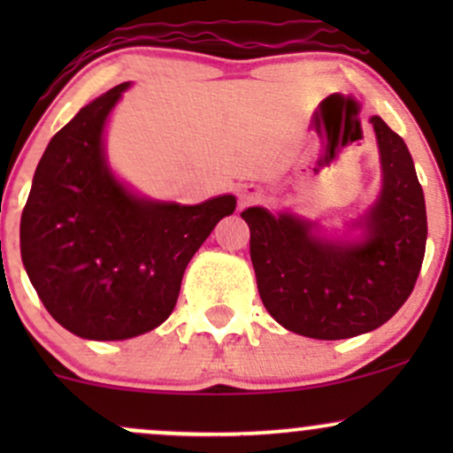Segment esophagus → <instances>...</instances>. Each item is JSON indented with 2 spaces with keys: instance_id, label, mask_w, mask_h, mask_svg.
<instances>
[{
  "instance_id": "34e87169",
  "label": "esophagus",
  "mask_w": 453,
  "mask_h": 453,
  "mask_svg": "<svg viewBox=\"0 0 453 453\" xmlns=\"http://www.w3.org/2000/svg\"><path fill=\"white\" fill-rule=\"evenodd\" d=\"M253 200H256V194H251V191H244V194H241L242 204H251Z\"/></svg>"
}]
</instances>
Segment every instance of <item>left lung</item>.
I'll return each mask as SVG.
<instances>
[{
  "mask_svg": "<svg viewBox=\"0 0 453 453\" xmlns=\"http://www.w3.org/2000/svg\"><path fill=\"white\" fill-rule=\"evenodd\" d=\"M381 153L383 189L368 211V236L357 244L317 238L292 215L247 209L251 262L266 311L296 334L339 341L383 326L407 303L426 251L424 191L407 144L371 119Z\"/></svg>",
  "mask_w": 453,
  "mask_h": 453,
  "instance_id": "1",
  "label": "left lung"
}]
</instances>
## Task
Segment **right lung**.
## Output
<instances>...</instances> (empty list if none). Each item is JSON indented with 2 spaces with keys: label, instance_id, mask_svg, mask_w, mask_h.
<instances>
[{
  "label": "right lung",
  "instance_id": "1",
  "mask_svg": "<svg viewBox=\"0 0 453 453\" xmlns=\"http://www.w3.org/2000/svg\"><path fill=\"white\" fill-rule=\"evenodd\" d=\"M126 89L104 93L50 138L20 217L31 285L65 330L91 341L164 324L189 259L236 209L234 196L196 206L140 200L114 179L102 132Z\"/></svg>",
  "mask_w": 453,
  "mask_h": 453
}]
</instances>
